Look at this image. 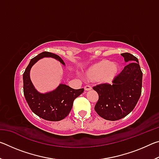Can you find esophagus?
<instances>
[{
    "mask_svg": "<svg viewBox=\"0 0 159 159\" xmlns=\"http://www.w3.org/2000/svg\"><path fill=\"white\" fill-rule=\"evenodd\" d=\"M91 89H92V88L90 87V85H85L84 87V90L85 91H88V90H90Z\"/></svg>",
    "mask_w": 159,
    "mask_h": 159,
    "instance_id": "34e87169",
    "label": "esophagus"
}]
</instances>
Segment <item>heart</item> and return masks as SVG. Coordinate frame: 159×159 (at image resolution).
I'll use <instances>...</instances> for the list:
<instances>
[{
    "label": "heart",
    "mask_w": 159,
    "mask_h": 159,
    "mask_svg": "<svg viewBox=\"0 0 159 159\" xmlns=\"http://www.w3.org/2000/svg\"><path fill=\"white\" fill-rule=\"evenodd\" d=\"M118 69L116 64H111L108 60H102L89 68L86 76L90 80L102 79L104 82L110 83L117 74Z\"/></svg>",
    "instance_id": "obj_1"
}]
</instances>
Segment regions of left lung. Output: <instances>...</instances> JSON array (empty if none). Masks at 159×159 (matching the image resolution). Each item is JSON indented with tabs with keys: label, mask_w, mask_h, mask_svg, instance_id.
Listing matches in <instances>:
<instances>
[{
	"label": "left lung",
	"mask_w": 159,
	"mask_h": 159,
	"mask_svg": "<svg viewBox=\"0 0 159 159\" xmlns=\"http://www.w3.org/2000/svg\"><path fill=\"white\" fill-rule=\"evenodd\" d=\"M120 55L130 62L114 77L112 85L102 83L93 88L99 95L95 111L108 120L121 119L130 114L142 93V72L138 58L128 52Z\"/></svg>",
	"instance_id": "left-lung-1"
}]
</instances>
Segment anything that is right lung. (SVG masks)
<instances>
[{
  "label": "right lung",
  "mask_w": 159,
  "mask_h": 159,
  "mask_svg": "<svg viewBox=\"0 0 159 159\" xmlns=\"http://www.w3.org/2000/svg\"><path fill=\"white\" fill-rule=\"evenodd\" d=\"M45 57L55 58L64 65L60 56L49 52H43L32 58L23 74L24 95L31 111L38 116L50 121H59L69 115L74 99L83 93L84 89L76 90L60 84L52 92L45 94L38 92L31 81L29 72L38 60Z\"/></svg>",
  "instance_id": "1"
}]
</instances>
